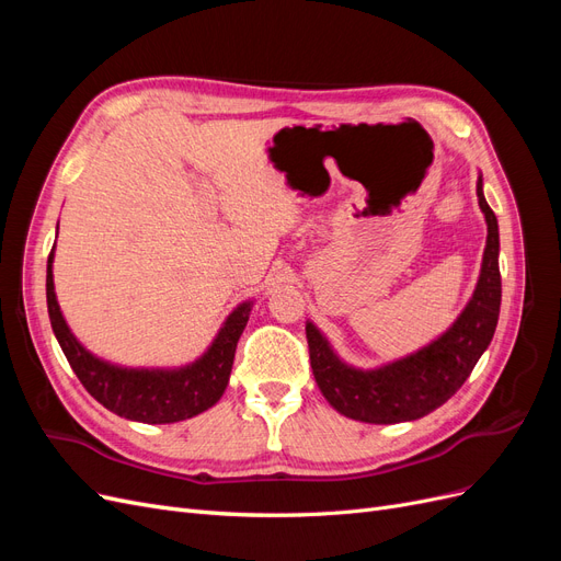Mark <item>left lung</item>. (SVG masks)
<instances>
[{"mask_svg": "<svg viewBox=\"0 0 561 561\" xmlns=\"http://www.w3.org/2000/svg\"><path fill=\"white\" fill-rule=\"evenodd\" d=\"M478 203L486 222L482 268L472 297L451 325L419 351L363 369L339 358L328 336L307 320L311 369L320 393L339 414L363 423L416 421L443 407L470 377L496 332L501 311L499 222L478 175Z\"/></svg>", "mask_w": 561, "mask_h": 561, "instance_id": "1", "label": "left lung"}]
</instances>
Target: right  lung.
Instances as JSON below:
<instances>
[{
    "mask_svg": "<svg viewBox=\"0 0 561 561\" xmlns=\"http://www.w3.org/2000/svg\"><path fill=\"white\" fill-rule=\"evenodd\" d=\"M54 252L46 264V304L50 328L67 363L89 393L110 412L140 423H178L192 419L222 398L229 383L236 344L248 325L252 301L236 307L206 353L180 367H124L98 358L72 334L60 311L54 285Z\"/></svg>",
    "mask_w": 561,
    "mask_h": 561,
    "instance_id": "1",
    "label": "right lung"
}]
</instances>
